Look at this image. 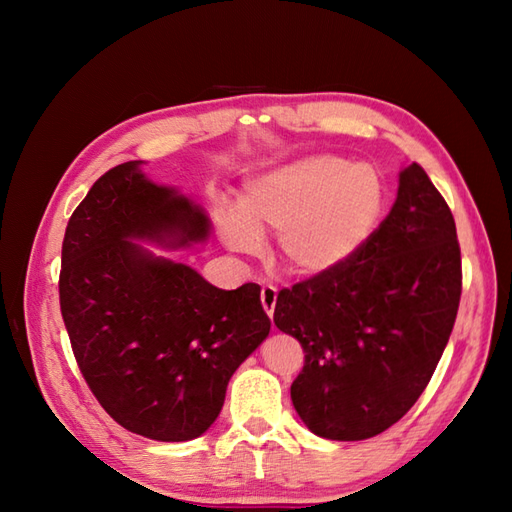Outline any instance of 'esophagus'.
Here are the masks:
<instances>
[{"instance_id": "1", "label": "esophagus", "mask_w": 512, "mask_h": 512, "mask_svg": "<svg viewBox=\"0 0 512 512\" xmlns=\"http://www.w3.org/2000/svg\"><path fill=\"white\" fill-rule=\"evenodd\" d=\"M275 303H277V288L266 284V286L262 288V306H264V310H266V314H268L270 319H273Z\"/></svg>"}]
</instances>
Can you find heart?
Instances as JSON below:
<instances>
[{"mask_svg": "<svg viewBox=\"0 0 512 512\" xmlns=\"http://www.w3.org/2000/svg\"><path fill=\"white\" fill-rule=\"evenodd\" d=\"M385 204L378 171L365 162L310 154L246 182L239 211L217 215L222 242L235 253L262 250L279 233V253L292 273L317 277L339 270L374 235Z\"/></svg>", "mask_w": 512, "mask_h": 512, "instance_id": "1", "label": "heart"}]
</instances>
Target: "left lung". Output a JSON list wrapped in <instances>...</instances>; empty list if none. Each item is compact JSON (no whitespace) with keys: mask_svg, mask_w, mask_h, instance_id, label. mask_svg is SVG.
I'll return each mask as SVG.
<instances>
[{"mask_svg":"<svg viewBox=\"0 0 512 512\" xmlns=\"http://www.w3.org/2000/svg\"><path fill=\"white\" fill-rule=\"evenodd\" d=\"M462 295L451 209L416 162L352 262L277 295L275 325L306 352L290 398L319 438H374L413 407L449 343Z\"/></svg>","mask_w":512,"mask_h":512,"instance_id":"obj_1","label":"left lung"}]
</instances>
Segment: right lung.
<instances>
[{"label":"right lung","mask_w":512,"mask_h":512,"mask_svg":"<svg viewBox=\"0 0 512 512\" xmlns=\"http://www.w3.org/2000/svg\"><path fill=\"white\" fill-rule=\"evenodd\" d=\"M129 160L94 182L65 228L59 299L85 383L101 407L149 440L200 438L228 380L270 332L257 284L222 290L143 244L191 248L211 220Z\"/></svg>","instance_id":"obj_1"}]
</instances>
